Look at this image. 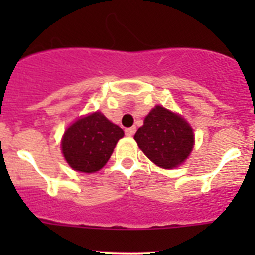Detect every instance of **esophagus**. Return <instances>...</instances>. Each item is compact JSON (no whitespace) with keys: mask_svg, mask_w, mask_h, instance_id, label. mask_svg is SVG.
<instances>
[{"mask_svg":"<svg viewBox=\"0 0 255 255\" xmlns=\"http://www.w3.org/2000/svg\"><path fill=\"white\" fill-rule=\"evenodd\" d=\"M135 131H136V128H135V126H131V128L125 129V135L126 136H132V135L135 134Z\"/></svg>","mask_w":255,"mask_h":255,"instance_id":"34e87169","label":"esophagus"}]
</instances>
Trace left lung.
Returning a JSON list of instances; mask_svg holds the SVG:
<instances>
[{
	"label": "left lung",
	"mask_w": 255,
	"mask_h": 255,
	"mask_svg": "<svg viewBox=\"0 0 255 255\" xmlns=\"http://www.w3.org/2000/svg\"><path fill=\"white\" fill-rule=\"evenodd\" d=\"M134 139L144 154L163 168L177 167L188 158L194 145L189 124L162 106H155L149 112Z\"/></svg>",
	"instance_id": "8db88e82"
}]
</instances>
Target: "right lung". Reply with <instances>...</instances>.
<instances>
[{"label":"right lung","instance_id":"obj_1","mask_svg":"<svg viewBox=\"0 0 255 255\" xmlns=\"http://www.w3.org/2000/svg\"><path fill=\"white\" fill-rule=\"evenodd\" d=\"M123 136L120 126L107 120L101 112H94L79 119L65 131L62 153L74 170L96 172L107 163Z\"/></svg>","mask_w":255,"mask_h":255}]
</instances>
